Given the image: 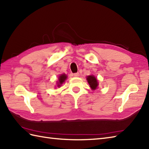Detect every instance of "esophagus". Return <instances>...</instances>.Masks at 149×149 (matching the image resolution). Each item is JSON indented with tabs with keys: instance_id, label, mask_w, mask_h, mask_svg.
Wrapping results in <instances>:
<instances>
[{
	"instance_id": "esophagus-1",
	"label": "esophagus",
	"mask_w": 149,
	"mask_h": 149,
	"mask_svg": "<svg viewBox=\"0 0 149 149\" xmlns=\"http://www.w3.org/2000/svg\"><path fill=\"white\" fill-rule=\"evenodd\" d=\"M73 75H74V77H79V76H80V74H79V72H76V73H74Z\"/></svg>"
}]
</instances>
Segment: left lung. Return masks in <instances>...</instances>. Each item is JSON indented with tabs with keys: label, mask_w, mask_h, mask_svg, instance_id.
<instances>
[{
	"label": "left lung",
	"mask_w": 149,
	"mask_h": 149,
	"mask_svg": "<svg viewBox=\"0 0 149 149\" xmlns=\"http://www.w3.org/2000/svg\"><path fill=\"white\" fill-rule=\"evenodd\" d=\"M87 80L88 81V83L90 85L91 88H92V90H95L97 89L98 87V81L97 78H95L94 76L93 75H90V76H87Z\"/></svg>",
	"instance_id": "left-lung-1"
}]
</instances>
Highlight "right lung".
I'll list each match as a JSON object with an SVG mask.
<instances>
[{
	"label": "right lung",
	"mask_w": 149,
	"mask_h": 149,
	"mask_svg": "<svg viewBox=\"0 0 149 149\" xmlns=\"http://www.w3.org/2000/svg\"><path fill=\"white\" fill-rule=\"evenodd\" d=\"M67 79V75L65 74H62L58 77V81H57V87H60L61 85L64 83L65 80Z\"/></svg>",
	"instance_id": "obj_1"
}]
</instances>
